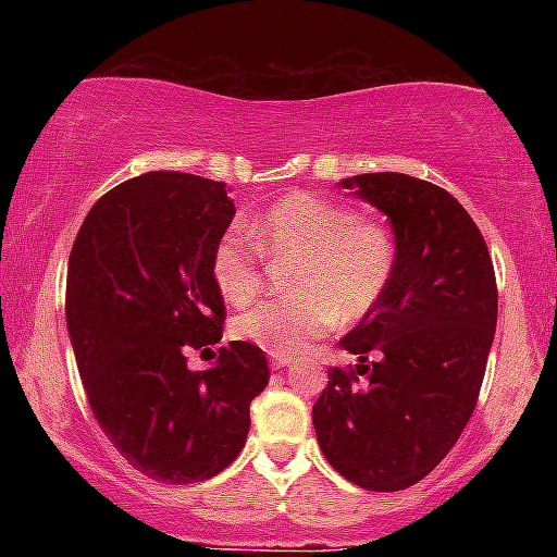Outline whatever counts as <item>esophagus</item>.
<instances>
[{
    "label": "esophagus",
    "mask_w": 557,
    "mask_h": 557,
    "mask_svg": "<svg viewBox=\"0 0 557 557\" xmlns=\"http://www.w3.org/2000/svg\"><path fill=\"white\" fill-rule=\"evenodd\" d=\"M293 363V356H287V354H270V367L272 369H285V367H290Z\"/></svg>",
    "instance_id": "34e87169"
}]
</instances>
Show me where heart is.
<instances>
[{
    "label": "heart",
    "instance_id": "1",
    "mask_svg": "<svg viewBox=\"0 0 557 557\" xmlns=\"http://www.w3.org/2000/svg\"><path fill=\"white\" fill-rule=\"evenodd\" d=\"M216 240L212 277L222 298L246 306L264 287V257L290 259L293 296L272 298L235 319L240 341L270 354H298L337 322L367 319L385 298L395 272V243L385 225L319 194H287L248 225Z\"/></svg>",
    "mask_w": 557,
    "mask_h": 557
}]
</instances>
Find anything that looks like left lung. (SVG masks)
<instances>
[{"label":"left lung","mask_w":557,"mask_h":557,"mask_svg":"<svg viewBox=\"0 0 557 557\" xmlns=\"http://www.w3.org/2000/svg\"><path fill=\"white\" fill-rule=\"evenodd\" d=\"M341 185L389 216L395 272L341 341L359 363L330 369L311 419L337 474L398 492L443 461L474 413L497 324L495 267L476 222L440 185L403 172Z\"/></svg>","instance_id":"8db88e82"}]
</instances>
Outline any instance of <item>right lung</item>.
Returning a JSON list of instances; mask_svg holds the SVG:
<instances>
[{"mask_svg":"<svg viewBox=\"0 0 557 557\" xmlns=\"http://www.w3.org/2000/svg\"><path fill=\"white\" fill-rule=\"evenodd\" d=\"M235 214L225 183L146 172L94 203L67 264V330L99 426L133 469L190 484L238 458L264 350L233 341L207 372L190 348L220 343L225 300L212 253Z\"/></svg>","mask_w":557,"mask_h":557,"instance_id":"add662e5","label":"right lung"}]
</instances>
